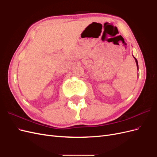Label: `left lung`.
I'll return each instance as SVG.
<instances>
[{"label":"left lung","mask_w":157,"mask_h":157,"mask_svg":"<svg viewBox=\"0 0 157 157\" xmlns=\"http://www.w3.org/2000/svg\"><path fill=\"white\" fill-rule=\"evenodd\" d=\"M135 60H136V65H137V69H138V63H137V60L136 59V58H134Z\"/></svg>","instance_id":"obj_1"}]
</instances>
